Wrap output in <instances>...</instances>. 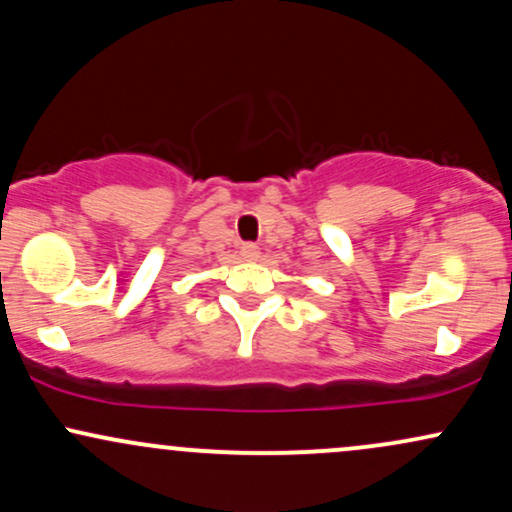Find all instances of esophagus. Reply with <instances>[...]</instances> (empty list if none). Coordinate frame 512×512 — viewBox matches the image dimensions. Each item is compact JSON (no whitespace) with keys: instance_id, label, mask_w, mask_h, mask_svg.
<instances>
[{"instance_id":"1","label":"esophagus","mask_w":512,"mask_h":512,"mask_svg":"<svg viewBox=\"0 0 512 512\" xmlns=\"http://www.w3.org/2000/svg\"><path fill=\"white\" fill-rule=\"evenodd\" d=\"M240 255H243V260H257V257H260V248L252 243H245L243 248H240Z\"/></svg>"}]
</instances>
